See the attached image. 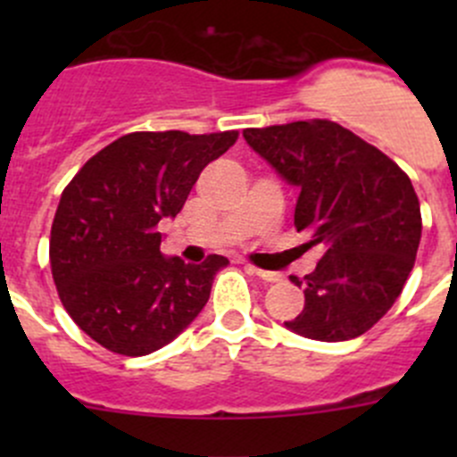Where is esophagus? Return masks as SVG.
<instances>
[{
  "label": "esophagus",
  "mask_w": 457,
  "mask_h": 457,
  "mask_svg": "<svg viewBox=\"0 0 457 457\" xmlns=\"http://www.w3.org/2000/svg\"><path fill=\"white\" fill-rule=\"evenodd\" d=\"M245 270L250 271V274L258 276L261 280H265V283H278L280 280V274L278 271H265V270H258L254 265H245Z\"/></svg>",
  "instance_id": "esophagus-1"
}]
</instances>
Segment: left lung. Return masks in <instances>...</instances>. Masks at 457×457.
I'll return each instance as SVG.
<instances>
[{
  "label": "left lung",
  "mask_w": 457,
  "mask_h": 457,
  "mask_svg": "<svg viewBox=\"0 0 457 457\" xmlns=\"http://www.w3.org/2000/svg\"><path fill=\"white\" fill-rule=\"evenodd\" d=\"M243 137L301 190L294 225L310 234V245L325 247L312 274L292 276L305 307L285 327L322 343L358 338L391 310L416 262L422 219L411 179L325 119L247 128Z\"/></svg>",
  "instance_id": "obj_1"
}]
</instances>
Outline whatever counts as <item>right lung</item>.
<instances>
[{
  "mask_svg": "<svg viewBox=\"0 0 457 457\" xmlns=\"http://www.w3.org/2000/svg\"><path fill=\"white\" fill-rule=\"evenodd\" d=\"M238 132H132L96 152L62 192L50 229L59 298L95 343L147 356L205 307L228 258L201 265L161 254V219H174L210 161Z\"/></svg>",
  "mask_w": 457,
  "mask_h": 457,
  "instance_id": "add662e5",
  "label": "right lung"
}]
</instances>
